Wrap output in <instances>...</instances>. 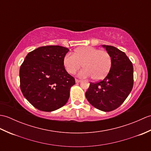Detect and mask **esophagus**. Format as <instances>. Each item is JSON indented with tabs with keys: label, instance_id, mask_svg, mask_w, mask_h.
Listing matches in <instances>:
<instances>
[{
	"label": "esophagus",
	"instance_id": "esophagus-1",
	"mask_svg": "<svg viewBox=\"0 0 151 151\" xmlns=\"http://www.w3.org/2000/svg\"><path fill=\"white\" fill-rule=\"evenodd\" d=\"M75 82H76V83H79V82H81V80H79V79L76 78L75 79Z\"/></svg>",
	"mask_w": 151,
	"mask_h": 151
}]
</instances>
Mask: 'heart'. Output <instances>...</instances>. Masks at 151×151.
Returning <instances> with one entry per match:
<instances>
[{
    "mask_svg": "<svg viewBox=\"0 0 151 151\" xmlns=\"http://www.w3.org/2000/svg\"><path fill=\"white\" fill-rule=\"evenodd\" d=\"M63 63L67 72L73 75L84 67L78 74L81 78L91 76L94 81H101L110 72L112 60L106 50H99L90 46L79 47L75 50L73 55L68 53L63 57Z\"/></svg>",
    "mask_w": 151,
    "mask_h": 151,
    "instance_id": "1",
    "label": "heart"
}]
</instances>
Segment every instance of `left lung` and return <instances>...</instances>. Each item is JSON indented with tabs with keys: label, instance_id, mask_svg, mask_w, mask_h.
<instances>
[{
	"label": "left lung",
	"instance_id": "1",
	"mask_svg": "<svg viewBox=\"0 0 151 151\" xmlns=\"http://www.w3.org/2000/svg\"><path fill=\"white\" fill-rule=\"evenodd\" d=\"M102 47L111 56V69L102 81L90 83L86 97L95 108L110 111L119 107L132 91L133 65L123 51L110 45Z\"/></svg>",
	"mask_w": 151,
	"mask_h": 151
}]
</instances>
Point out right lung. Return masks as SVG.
Segmentation results:
<instances>
[{
	"label": "right lung",
	"mask_w": 151,
	"mask_h": 151,
	"mask_svg": "<svg viewBox=\"0 0 151 151\" xmlns=\"http://www.w3.org/2000/svg\"><path fill=\"white\" fill-rule=\"evenodd\" d=\"M69 50L59 45L40 47L28 53L21 65V90L38 110L52 111L68 101L70 89L75 84L63 63Z\"/></svg>",
	"instance_id": "right-lung-1"
}]
</instances>
